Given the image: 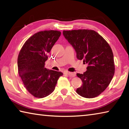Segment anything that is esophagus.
Here are the masks:
<instances>
[{"label":"esophagus","mask_w":129,"mask_h":129,"mask_svg":"<svg viewBox=\"0 0 129 129\" xmlns=\"http://www.w3.org/2000/svg\"><path fill=\"white\" fill-rule=\"evenodd\" d=\"M64 74H65V75H68L70 77H74L75 76V74H74V73H72V72H67V71L64 72Z\"/></svg>","instance_id":"esophagus-1"}]
</instances>
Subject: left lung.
<instances>
[{"mask_svg":"<svg viewBox=\"0 0 129 129\" xmlns=\"http://www.w3.org/2000/svg\"><path fill=\"white\" fill-rule=\"evenodd\" d=\"M62 34L75 49L77 59L88 64L85 72L77 73L82 84L76 92L87 99L99 95L114 75V56L110 45L93 30H63Z\"/></svg>","mask_w":129,"mask_h":129,"instance_id":"obj_1","label":"left lung"}]
</instances>
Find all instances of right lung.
Listing matches in <instances>:
<instances>
[{"instance_id":"obj_1","label":"right lung","mask_w":129,"mask_h":129,"mask_svg":"<svg viewBox=\"0 0 129 129\" xmlns=\"http://www.w3.org/2000/svg\"><path fill=\"white\" fill-rule=\"evenodd\" d=\"M61 35L58 30H44L28 39L17 58L18 72L27 90L37 98H44L55 89L61 72L45 68L52 48Z\"/></svg>"}]
</instances>
